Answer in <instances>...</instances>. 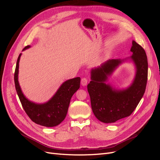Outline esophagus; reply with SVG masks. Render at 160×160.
Listing matches in <instances>:
<instances>
[{
    "mask_svg": "<svg viewBox=\"0 0 160 160\" xmlns=\"http://www.w3.org/2000/svg\"><path fill=\"white\" fill-rule=\"evenodd\" d=\"M88 79L83 77V78L82 79L81 81V85H83V86H85L87 84H88Z\"/></svg>",
    "mask_w": 160,
    "mask_h": 160,
    "instance_id": "1",
    "label": "esophagus"
}]
</instances>
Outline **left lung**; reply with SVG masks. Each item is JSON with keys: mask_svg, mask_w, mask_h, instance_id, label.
Listing matches in <instances>:
<instances>
[{"mask_svg": "<svg viewBox=\"0 0 160 160\" xmlns=\"http://www.w3.org/2000/svg\"><path fill=\"white\" fill-rule=\"evenodd\" d=\"M130 59L136 67V73L132 84L122 90L106 84L108 76L124 60L109 59L100 67L92 69L88 91L91 108L95 117L105 123H114L128 117L136 108L145 93L148 81V63L147 55L142 46L132 41Z\"/></svg>", "mask_w": 160, "mask_h": 160, "instance_id": "left-lung-1", "label": "left lung"}]
</instances>
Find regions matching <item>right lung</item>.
I'll return each instance as SVG.
<instances>
[{"mask_svg":"<svg viewBox=\"0 0 160 160\" xmlns=\"http://www.w3.org/2000/svg\"><path fill=\"white\" fill-rule=\"evenodd\" d=\"M27 45L23 50L30 48ZM21 53L17 61L14 72V84L22 108L29 118L37 124L45 127H55L60 124L66 117L72 96L80 88V77L69 79L62 83L56 93L47 102L37 104L28 100L23 95L18 81L19 61Z\"/></svg>","mask_w":160,"mask_h":160,"instance_id":"add662e5","label":"right lung"}]
</instances>
